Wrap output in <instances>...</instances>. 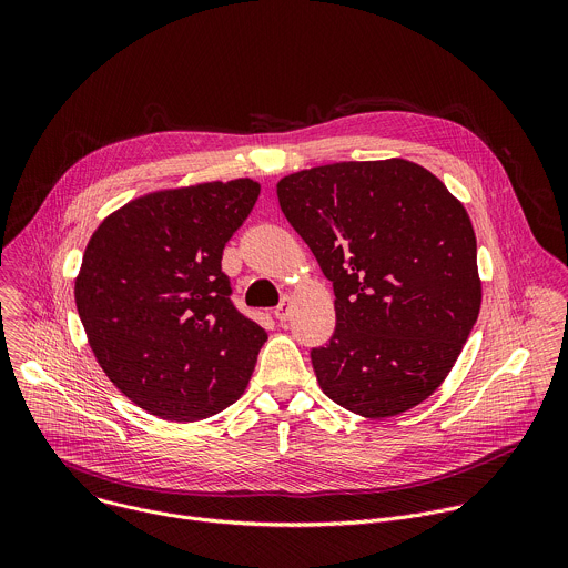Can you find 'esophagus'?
<instances>
[{"label": "esophagus", "instance_id": "obj_1", "mask_svg": "<svg viewBox=\"0 0 568 568\" xmlns=\"http://www.w3.org/2000/svg\"><path fill=\"white\" fill-rule=\"evenodd\" d=\"M290 310H292L290 298H283V301L278 303V307L274 310V316H276L278 321H287V318H290Z\"/></svg>", "mask_w": 568, "mask_h": 568}]
</instances>
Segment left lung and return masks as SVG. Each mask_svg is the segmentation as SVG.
<instances>
[{"label":"left lung","instance_id":"1","mask_svg":"<svg viewBox=\"0 0 568 568\" xmlns=\"http://www.w3.org/2000/svg\"><path fill=\"white\" fill-rule=\"evenodd\" d=\"M276 193L335 290V335L310 353L318 386L364 418L414 409L443 384L480 310L467 211L407 159L298 171Z\"/></svg>","mask_w":568,"mask_h":568}]
</instances>
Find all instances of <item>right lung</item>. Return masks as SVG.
<instances>
[{
	"label": "right lung",
	"instance_id": "obj_1",
	"mask_svg": "<svg viewBox=\"0 0 568 568\" xmlns=\"http://www.w3.org/2000/svg\"><path fill=\"white\" fill-rule=\"evenodd\" d=\"M258 193L254 180L148 193L88 242L80 321L105 375L152 416L204 420L250 384L267 333L231 303L222 252Z\"/></svg>",
	"mask_w": 568,
	"mask_h": 568
}]
</instances>
